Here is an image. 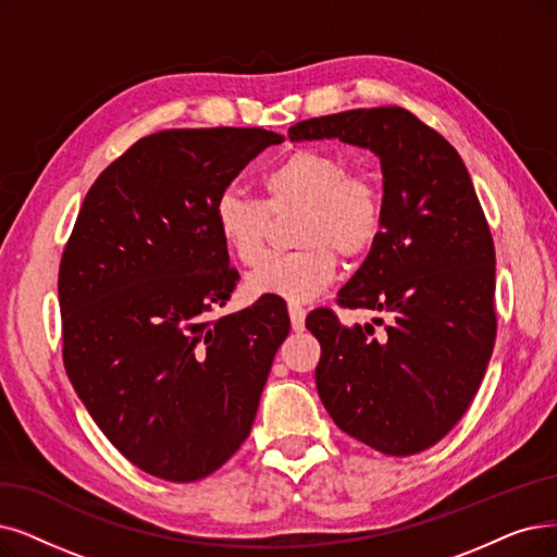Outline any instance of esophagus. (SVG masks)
I'll return each mask as SVG.
<instances>
[{"instance_id":"obj_1","label":"esophagus","mask_w":557,"mask_h":557,"mask_svg":"<svg viewBox=\"0 0 557 557\" xmlns=\"http://www.w3.org/2000/svg\"><path fill=\"white\" fill-rule=\"evenodd\" d=\"M287 313H290V322L295 331H304V322H306V308L299 304H287Z\"/></svg>"}]
</instances>
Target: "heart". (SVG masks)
Segmentation results:
<instances>
[{
	"instance_id": "heart-1",
	"label": "heart",
	"mask_w": 557,
	"mask_h": 557,
	"mask_svg": "<svg viewBox=\"0 0 557 557\" xmlns=\"http://www.w3.org/2000/svg\"><path fill=\"white\" fill-rule=\"evenodd\" d=\"M264 198L226 189L214 203V226L224 247L244 264L258 260L270 214L299 210L295 242L301 249L264 256L247 274L251 297L308 301L320 295L345 260L368 256L384 233V189L363 169H347L336 150L297 148L262 177Z\"/></svg>"
}]
</instances>
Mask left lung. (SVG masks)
<instances>
[{"label": "left lung", "instance_id": "left-lung-1", "mask_svg": "<svg viewBox=\"0 0 557 557\" xmlns=\"http://www.w3.org/2000/svg\"><path fill=\"white\" fill-rule=\"evenodd\" d=\"M290 141L341 139L384 173V233L338 293L345 308L391 313L345 326L318 308L315 384L336 425L393 457L428 450L469 409L496 343V251L459 152L403 107L301 121ZM382 320H374L380 324Z\"/></svg>", "mask_w": 557, "mask_h": 557}]
</instances>
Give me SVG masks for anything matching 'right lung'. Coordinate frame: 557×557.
<instances>
[{
    "mask_svg": "<svg viewBox=\"0 0 557 557\" xmlns=\"http://www.w3.org/2000/svg\"><path fill=\"white\" fill-rule=\"evenodd\" d=\"M283 137L262 127L164 129L88 189L59 267L63 366L86 411L141 471L194 482L249 436L287 310L258 299L208 320L237 272L214 203Z\"/></svg>",
    "mask_w": 557,
    "mask_h": 557,
    "instance_id": "add662e5",
    "label": "right lung"
}]
</instances>
